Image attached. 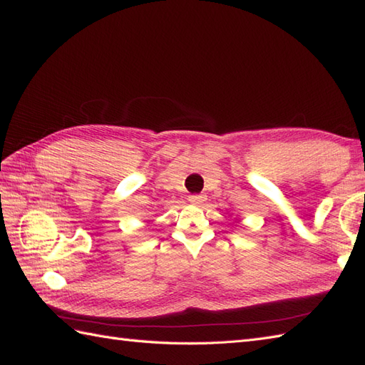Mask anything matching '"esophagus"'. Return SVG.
Wrapping results in <instances>:
<instances>
[{
    "instance_id": "esophagus-1",
    "label": "esophagus",
    "mask_w": 365,
    "mask_h": 365,
    "mask_svg": "<svg viewBox=\"0 0 365 365\" xmlns=\"http://www.w3.org/2000/svg\"><path fill=\"white\" fill-rule=\"evenodd\" d=\"M189 201L192 204H197V206H201V204L206 201V195H190Z\"/></svg>"
}]
</instances>
